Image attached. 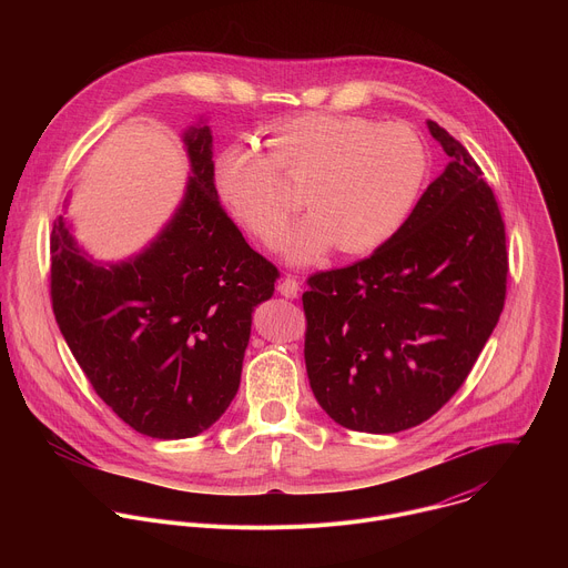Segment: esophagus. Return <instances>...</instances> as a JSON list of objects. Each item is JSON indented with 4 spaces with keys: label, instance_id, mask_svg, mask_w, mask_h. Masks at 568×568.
Wrapping results in <instances>:
<instances>
[{
    "label": "esophagus",
    "instance_id": "34e87169",
    "mask_svg": "<svg viewBox=\"0 0 568 568\" xmlns=\"http://www.w3.org/2000/svg\"><path fill=\"white\" fill-rule=\"evenodd\" d=\"M298 290H301V283H298L294 276H290V274L278 283V292H281L285 298H296V296H298Z\"/></svg>",
    "mask_w": 568,
    "mask_h": 568
}]
</instances>
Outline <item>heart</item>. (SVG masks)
<instances>
[{"label":"heart","mask_w":568,"mask_h":568,"mask_svg":"<svg viewBox=\"0 0 568 568\" xmlns=\"http://www.w3.org/2000/svg\"><path fill=\"white\" fill-rule=\"evenodd\" d=\"M267 154L229 145L215 159V184L231 215L272 242L298 211L312 213L281 242L287 261H318L333 245L364 256L409 220L429 171L423 136L407 123L351 114H298L265 130Z\"/></svg>","instance_id":"b5f03b06"}]
</instances>
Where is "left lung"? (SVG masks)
I'll use <instances>...</instances> for the list:
<instances>
[{
	"instance_id": "obj_1",
	"label": "left lung",
	"mask_w": 568,
	"mask_h": 568,
	"mask_svg": "<svg viewBox=\"0 0 568 568\" xmlns=\"http://www.w3.org/2000/svg\"><path fill=\"white\" fill-rule=\"evenodd\" d=\"M449 164L373 256L303 292L305 368L321 409L353 432L429 420L463 386L506 303V224L471 154L436 121Z\"/></svg>"
}]
</instances>
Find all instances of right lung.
<instances>
[{"mask_svg":"<svg viewBox=\"0 0 568 568\" xmlns=\"http://www.w3.org/2000/svg\"><path fill=\"white\" fill-rule=\"evenodd\" d=\"M193 178L173 222L134 261L101 267L53 222L51 307L97 395L134 432H206L240 386L252 312L276 265L254 252L217 200L206 125L184 136Z\"/></svg>","mask_w":568,"mask_h":568,"instance_id":"right-lung-1","label":"right lung"}]
</instances>
